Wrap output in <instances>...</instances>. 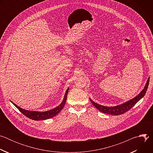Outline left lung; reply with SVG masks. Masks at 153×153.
<instances>
[{
  "label": "left lung",
  "instance_id": "1",
  "mask_svg": "<svg viewBox=\"0 0 153 153\" xmlns=\"http://www.w3.org/2000/svg\"><path fill=\"white\" fill-rule=\"evenodd\" d=\"M149 77H148L146 83L144 87V88L142 90V91L135 97L133 99H131L122 104L115 106H105L101 105H99L94 101H93L90 98V100L93 103V105L98 110L100 111L108 114H111V115H120L123 113H125L127 112L128 110H129L133 106L135 105L136 103H137L145 94L148 86L149 85Z\"/></svg>",
  "mask_w": 153,
  "mask_h": 153
}]
</instances>
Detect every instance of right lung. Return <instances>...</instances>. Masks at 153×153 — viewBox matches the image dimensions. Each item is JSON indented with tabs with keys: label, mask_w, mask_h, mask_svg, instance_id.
<instances>
[{
	"label": "right lung",
	"mask_w": 153,
	"mask_h": 153,
	"mask_svg": "<svg viewBox=\"0 0 153 153\" xmlns=\"http://www.w3.org/2000/svg\"><path fill=\"white\" fill-rule=\"evenodd\" d=\"M68 90H69V88H68L66 92H65L63 99L62 103L59 106L52 109V110H50L49 111H46L44 112L36 111H29V110H24V109L18 106L17 105H16L12 101H11V102L18 109V110L22 113L24 114L25 116H27V117H28L31 119L34 120H46V119H48L50 118L53 117L54 116L57 115L59 113H60V111L62 110L63 108L64 107L65 103H66Z\"/></svg>",
	"instance_id": "1"
}]
</instances>
